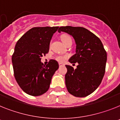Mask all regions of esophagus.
Segmentation results:
<instances>
[{
  "label": "esophagus",
  "instance_id": "34e87169",
  "mask_svg": "<svg viewBox=\"0 0 120 120\" xmlns=\"http://www.w3.org/2000/svg\"><path fill=\"white\" fill-rule=\"evenodd\" d=\"M64 64H63V63H59V66H64Z\"/></svg>",
  "mask_w": 120,
  "mask_h": 120
}]
</instances>
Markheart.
<instances>
[{"label": "heart", "instance_id": "1", "mask_svg": "<svg viewBox=\"0 0 120 120\" xmlns=\"http://www.w3.org/2000/svg\"><path fill=\"white\" fill-rule=\"evenodd\" d=\"M61 40H62V42L64 45H66V43H67L69 41L72 40L71 38L69 37V35H63L61 37ZM65 58H66V56H62V55H58L55 57V59L58 61V62H63L65 60Z\"/></svg>", "mask_w": 120, "mask_h": 120}]
</instances>
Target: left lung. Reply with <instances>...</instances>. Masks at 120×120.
Masks as SVG:
<instances>
[{"label": "left lung", "mask_w": 120, "mask_h": 120, "mask_svg": "<svg viewBox=\"0 0 120 120\" xmlns=\"http://www.w3.org/2000/svg\"><path fill=\"white\" fill-rule=\"evenodd\" d=\"M58 32L67 33L75 40V54L69 58L78 63L76 69L66 65L65 84L68 92L75 97H85L99 86L105 73L107 53L102 42L92 32L81 27H60ZM74 65V64H73Z\"/></svg>", "instance_id": "obj_1"}]
</instances>
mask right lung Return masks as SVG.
Masks as SVG:
<instances>
[{
	"mask_svg": "<svg viewBox=\"0 0 120 120\" xmlns=\"http://www.w3.org/2000/svg\"><path fill=\"white\" fill-rule=\"evenodd\" d=\"M58 27H34L22 35L12 55L14 75L27 94L37 96L49 90L51 79L58 68V62L50 60L48 65L41 62L48 53L51 38Z\"/></svg>",
	"mask_w": 120,
	"mask_h": 120,
	"instance_id": "add662e5",
	"label": "right lung"
}]
</instances>
